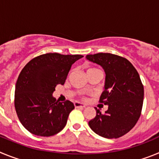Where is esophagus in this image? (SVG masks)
<instances>
[{"label":"esophagus","instance_id":"1","mask_svg":"<svg viewBox=\"0 0 159 159\" xmlns=\"http://www.w3.org/2000/svg\"><path fill=\"white\" fill-rule=\"evenodd\" d=\"M74 105H75V107H81V108H84L86 107V105L84 104V103H83V102H74Z\"/></svg>","mask_w":159,"mask_h":159}]
</instances>
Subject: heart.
Wrapping results in <instances>:
<instances>
[{
	"label": "heart",
	"instance_id": "b5f03b06",
	"mask_svg": "<svg viewBox=\"0 0 159 159\" xmlns=\"http://www.w3.org/2000/svg\"><path fill=\"white\" fill-rule=\"evenodd\" d=\"M92 70H96V69H95V68H90V69H88V71H92Z\"/></svg>",
	"mask_w": 159,
	"mask_h": 159
}]
</instances>
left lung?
<instances>
[{
	"instance_id": "obj_1",
	"label": "left lung",
	"mask_w": 159,
	"mask_h": 159,
	"mask_svg": "<svg viewBox=\"0 0 159 159\" xmlns=\"http://www.w3.org/2000/svg\"><path fill=\"white\" fill-rule=\"evenodd\" d=\"M86 59L102 67L104 91L100 102L107 105L104 114L95 107L96 116L88 122L95 134L106 139H117L130 131L141 115L144 89L139 75L131 63L111 53L87 55Z\"/></svg>"
}]
</instances>
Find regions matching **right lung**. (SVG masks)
<instances>
[{
	"label": "right lung",
	"instance_id": "add662e5",
	"mask_svg": "<svg viewBox=\"0 0 159 159\" xmlns=\"http://www.w3.org/2000/svg\"><path fill=\"white\" fill-rule=\"evenodd\" d=\"M81 55L47 53L32 59L20 73L15 87V108L26 130L37 136L54 135L64 128L73 102L53 96L57 84L65 83L71 67Z\"/></svg>",
	"mask_w": 159,
	"mask_h": 159
}]
</instances>
